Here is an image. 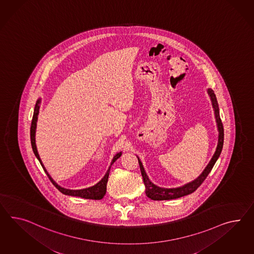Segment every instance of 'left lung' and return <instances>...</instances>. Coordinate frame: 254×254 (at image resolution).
Masks as SVG:
<instances>
[{
	"label": "left lung",
	"instance_id": "left-lung-1",
	"mask_svg": "<svg viewBox=\"0 0 254 254\" xmlns=\"http://www.w3.org/2000/svg\"><path fill=\"white\" fill-rule=\"evenodd\" d=\"M208 93L210 97H211L213 108L215 110V119H216L217 128H218V131H219L218 143H217V146H216L215 155L212 157V159L209 162L207 167L202 171V174L199 176L196 180H194L193 182H190L184 186H182V187L175 189L160 188V187L156 186L155 184H153L152 182H150L148 177L146 175L140 159L137 157L139 166H140V169H141L142 177H143V182H144V185H145V194L150 199L155 200V201L172 200V199H177V198H180L182 196L188 195L190 193L193 192L194 190L198 189L199 186H201V184L203 182V181L206 179V177L208 176L210 171L213 169L215 163L216 162L217 158L220 156L222 148H223V143H224V128H223V124H222L221 119H220V115H219V109H218V104H217L215 94H214L212 89H208Z\"/></svg>",
	"mask_w": 254,
	"mask_h": 254
}]
</instances>
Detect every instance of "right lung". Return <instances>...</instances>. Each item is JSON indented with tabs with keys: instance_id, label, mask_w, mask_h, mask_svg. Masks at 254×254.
<instances>
[{
	"instance_id": "obj_1",
	"label": "right lung",
	"mask_w": 254,
	"mask_h": 254,
	"mask_svg": "<svg viewBox=\"0 0 254 254\" xmlns=\"http://www.w3.org/2000/svg\"><path fill=\"white\" fill-rule=\"evenodd\" d=\"M39 103L40 100H38L37 104L35 106V110H34V113H33L32 122H31V127H30V140H31V145H32L33 152L35 154V156H37V158L39 159V162L41 164L42 168L44 169L47 176L49 177L50 181L52 182V184L58 189L59 190L66 194V195L71 196H77V197H81V198H85V199H91V200H100L104 197L106 194V190H107V182H108V179H109V174H110V169H108L107 173L105 174L104 178L98 182V184H96L95 186L90 187V188L83 189V190H67V189L62 188L61 186H59L56 182H54L52 179V177L49 175V173L47 172L43 164L40 160L38 151H37V147H36V143H35V132H36V126H37V120H38V114H39ZM122 153H119L116 156L113 157L112 162L111 164L115 162L118 158L121 156Z\"/></svg>"
}]
</instances>
